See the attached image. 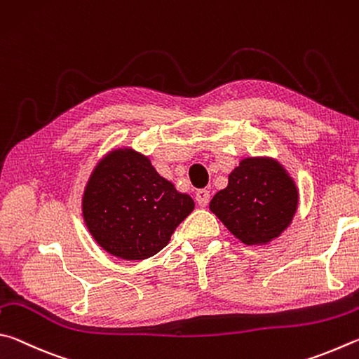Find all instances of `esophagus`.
<instances>
[{
  "label": "esophagus",
  "mask_w": 359,
  "mask_h": 359,
  "mask_svg": "<svg viewBox=\"0 0 359 359\" xmlns=\"http://www.w3.org/2000/svg\"><path fill=\"white\" fill-rule=\"evenodd\" d=\"M210 198H211V196H210V192L206 191V189H200V191H197V194H196V200H197V203L202 206H206L210 203Z\"/></svg>",
  "instance_id": "obj_1"
}]
</instances>
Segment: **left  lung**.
I'll return each mask as SVG.
<instances>
[{
    "mask_svg": "<svg viewBox=\"0 0 359 359\" xmlns=\"http://www.w3.org/2000/svg\"><path fill=\"white\" fill-rule=\"evenodd\" d=\"M298 206L293 180L271 159L241 161L229 186L212 197L210 208L244 244L268 243L292 222Z\"/></svg>",
    "mask_w": 359,
    "mask_h": 359,
    "instance_id": "obj_1",
    "label": "left lung"
}]
</instances>
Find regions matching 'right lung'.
I'll use <instances>...</instances> for the list:
<instances>
[{
  "label": "right lung",
  "mask_w": 359,
  "mask_h": 359,
  "mask_svg": "<svg viewBox=\"0 0 359 359\" xmlns=\"http://www.w3.org/2000/svg\"><path fill=\"white\" fill-rule=\"evenodd\" d=\"M194 200L156 172L148 157L116 149L100 161L83 194V219L100 248L124 260L153 257L191 215Z\"/></svg>",
  "instance_id": "add662e5"
}]
</instances>
